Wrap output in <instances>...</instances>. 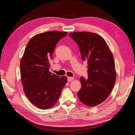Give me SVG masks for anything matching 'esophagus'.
Returning a JSON list of instances; mask_svg holds the SVG:
<instances>
[{
	"label": "esophagus",
	"mask_w": 135,
	"mask_h": 135,
	"mask_svg": "<svg viewBox=\"0 0 135 135\" xmlns=\"http://www.w3.org/2000/svg\"><path fill=\"white\" fill-rule=\"evenodd\" d=\"M74 77H68V81H71L73 80H74Z\"/></svg>",
	"instance_id": "1"
}]
</instances>
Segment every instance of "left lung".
Here are the masks:
<instances>
[{
    "label": "left lung",
    "instance_id": "1",
    "mask_svg": "<svg viewBox=\"0 0 135 135\" xmlns=\"http://www.w3.org/2000/svg\"><path fill=\"white\" fill-rule=\"evenodd\" d=\"M69 35L79 46L81 60L88 64V78H80L81 88L78 97L84 105L95 107L107 99L115 84L117 74L113 54L105 40L96 33L74 32Z\"/></svg>",
    "mask_w": 135,
    "mask_h": 135
}]
</instances>
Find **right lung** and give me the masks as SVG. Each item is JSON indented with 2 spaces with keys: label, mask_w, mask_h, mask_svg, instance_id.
Here are the masks:
<instances>
[{
  "label": "right lung",
  "mask_w": 135,
  "mask_h": 135,
  "mask_svg": "<svg viewBox=\"0 0 135 135\" xmlns=\"http://www.w3.org/2000/svg\"><path fill=\"white\" fill-rule=\"evenodd\" d=\"M67 32L47 31L36 34L28 41L20 62L23 91L31 103L40 109L53 107L67 83L49 71L56 44Z\"/></svg>",
  "instance_id": "right-lung-1"
}]
</instances>
